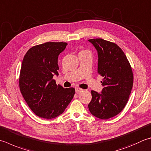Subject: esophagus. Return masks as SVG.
I'll use <instances>...</instances> for the list:
<instances>
[{"mask_svg": "<svg viewBox=\"0 0 151 151\" xmlns=\"http://www.w3.org/2000/svg\"><path fill=\"white\" fill-rule=\"evenodd\" d=\"M82 91H83V90L81 89V88H75V91H76V93L81 92Z\"/></svg>", "mask_w": 151, "mask_h": 151, "instance_id": "obj_1", "label": "esophagus"}]
</instances>
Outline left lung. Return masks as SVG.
<instances>
[{
    "mask_svg": "<svg viewBox=\"0 0 151 151\" xmlns=\"http://www.w3.org/2000/svg\"><path fill=\"white\" fill-rule=\"evenodd\" d=\"M97 51V73L103 76L101 93L91 90L90 112L100 119H109L120 113L128 101L134 76L124 53L115 43L93 38L88 40Z\"/></svg>",
    "mask_w": 151,
    "mask_h": 151,
    "instance_id": "obj_1",
    "label": "left lung"
}]
</instances>
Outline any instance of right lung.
I'll return each instance as SVG.
<instances>
[{"mask_svg": "<svg viewBox=\"0 0 151 151\" xmlns=\"http://www.w3.org/2000/svg\"><path fill=\"white\" fill-rule=\"evenodd\" d=\"M67 43L48 42L32 46L26 53L21 67L19 84L25 101L40 118L52 119L65 110L75 93L53 79L58 76V56Z\"/></svg>", "mask_w": 151, "mask_h": 151, "instance_id": "obj_1", "label": "right lung"}]
</instances>
